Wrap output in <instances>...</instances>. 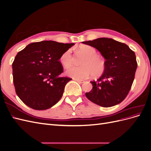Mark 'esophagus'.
<instances>
[{"instance_id":"34e87169","label":"esophagus","mask_w":151,"mask_h":151,"mask_svg":"<svg viewBox=\"0 0 151 151\" xmlns=\"http://www.w3.org/2000/svg\"><path fill=\"white\" fill-rule=\"evenodd\" d=\"M75 81H76V82H77V83H79V84H82V83H84V81H83V80L75 79Z\"/></svg>"}]
</instances>
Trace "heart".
<instances>
[{
    "label": "heart",
    "mask_w": 151,
    "mask_h": 151,
    "mask_svg": "<svg viewBox=\"0 0 151 151\" xmlns=\"http://www.w3.org/2000/svg\"><path fill=\"white\" fill-rule=\"evenodd\" d=\"M77 50L84 54L86 58L82 62L81 67H72L66 70V74L75 79H85L94 74L101 75L105 70V62L97 55V51L94 47L87 45H81ZM74 61L72 50L68 49L62 54L60 57L61 64L65 68L70 67Z\"/></svg>",
    "instance_id": "1"
}]
</instances>
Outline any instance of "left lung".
Listing matches in <instances>:
<instances>
[{
	"label": "left lung",
	"mask_w": 151,
	"mask_h": 151,
	"mask_svg": "<svg viewBox=\"0 0 151 151\" xmlns=\"http://www.w3.org/2000/svg\"><path fill=\"white\" fill-rule=\"evenodd\" d=\"M83 43L96 48L105 60V70L93 89L86 93L91 101L103 107L120 103L127 97L137 67L135 52L125 43L111 38H99Z\"/></svg>",
	"instance_id": "1"
}]
</instances>
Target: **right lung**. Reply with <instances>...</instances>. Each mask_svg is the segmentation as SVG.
Returning a JSON list of instances; mask_svg holds the SVG:
<instances>
[{"label":"right lung","mask_w":151,"mask_h":151,"mask_svg":"<svg viewBox=\"0 0 151 151\" xmlns=\"http://www.w3.org/2000/svg\"><path fill=\"white\" fill-rule=\"evenodd\" d=\"M74 43L42 41L29 44L16 55L12 63L13 83L17 95L36 110L52 107L62 98L72 79L60 77V56Z\"/></svg>","instance_id":"obj_1"}]
</instances>
